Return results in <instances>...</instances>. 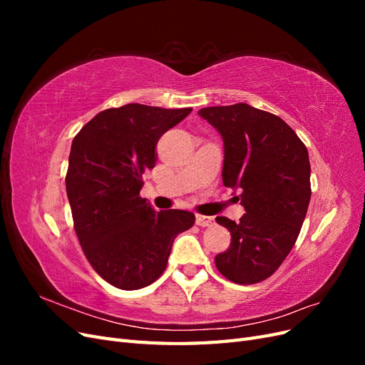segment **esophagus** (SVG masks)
<instances>
[{
    "instance_id": "34e87169",
    "label": "esophagus",
    "mask_w": 365,
    "mask_h": 365,
    "mask_svg": "<svg viewBox=\"0 0 365 365\" xmlns=\"http://www.w3.org/2000/svg\"><path fill=\"white\" fill-rule=\"evenodd\" d=\"M212 224H213V217L202 216V215H196V225H200V227H210Z\"/></svg>"
}]
</instances>
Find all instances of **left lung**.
Segmentation results:
<instances>
[{"mask_svg":"<svg viewBox=\"0 0 365 365\" xmlns=\"http://www.w3.org/2000/svg\"><path fill=\"white\" fill-rule=\"evenodd\" d=\"M224 140L222 182L240 189V222L217 216L228 228L230 248L216 268L237 284L272 275L300 235L311 201V164L303 141L284 121L247 103L200 109Z\"/></svg>","mask_w":365,"mask_h":365,"instance_id":"8db88e82","label":"left lung"}]
</instances>
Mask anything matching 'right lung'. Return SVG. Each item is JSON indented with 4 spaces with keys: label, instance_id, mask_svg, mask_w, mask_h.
<instances>
[{
    "label": "right lung",
    "instance_id": "1",
    "mask_svg": "<svg viewBox=\"0 0 365 365\" xmlns=\"http://www.w3.org/2000/svg\"><path fill=\"white\" fill-rule=\"evenodd\" d=\"M190 113L128 103L98 113L73 140L65 184L76 235L96 272L118 289L155 282L175 237L195 224L193 213L155 212L140 196L160 137Z\"/></svg>",
    "mask_w": 365,
    "mask_h": 365
}]
</instances>
